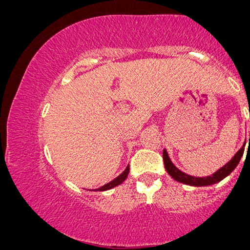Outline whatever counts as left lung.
I'll return each mask as SVG.
<instances>
[{"mask_svg":"<svg viewBox=\"0 0 250 250\" xmlns=\"http://www.w3.org/2000/svg\"><path fill=\"white\" fill-rule=\"evenodd\" d=\"M249 140H250V132H249ZM245 145L246 143L242 145L240 149L238 150L237 153L234 154V156L228 162L227 164H224L222 167H220L216 172H214L213 174L207 175V177H194V175L187 174L185 172L175 167V165L172 163V161L168 156L167 149H163V160H164V167L168 174L171 175L172 178L174 179L175 181L181 182L184 185L192 186V187H207V186L215 185L217 182L222 181L224 178H227L232 171L237 167V165L240 162L242 155H244L245 152Z\"/></svg>","mask_w":250,"mask_h":250,"instance_id":"1","label":"left lung"}]
</instances>
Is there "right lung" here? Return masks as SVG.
Wrapping results in <instances>:
<instances>
[{"instance_id":"add662e5","label":"right lung","mask_w":250,"mask_h":250,"mask_svg":"<svg viewBox=\"0 0 250 250\" xmlns=\"http://www.w3.org/2000/svg\"><path fill=\"white\" fill-rule=\"evenodd\" d=\"M129 170H130V167H129V165H128L125 170L122 172V173L119 175V177L115 178L114 180H112L111 182H108V184L104 185L103 187H101V188H98V189H95V191H106V190H110V189H112V188L117 187V186H119V185H121L122 182H124L125 179L128 178Z\"/></svg>"}]
</instances>
